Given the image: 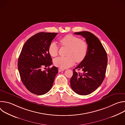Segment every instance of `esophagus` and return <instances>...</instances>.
I'll return each instance as SVG.
<instances>
[{
	"mask_svg": "<svg viewBox=\"0 0 125 125\" xmlns=\"http://www.w3.org/2000/svg\"><path fill=\"white\" fill-rule=\"evenodd\" d=\"M65 70L63 69H61V68H59L58 69V71L59 72H62V71H64Z\"/></svg>",
	"mask_w": 125,
	"mask_h": 125,
	"instance_id": "34e87169",
	"label": "esophagus"
}]
</instances>
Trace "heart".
Listing matches in <instances>:
<instances>
[{"instance_id": "1", "label": "heart", "mask_w": 125, "mask_h": 125, "mask_svg": "<svg viewBox=\"0 0 125 125\" xmlns=\"http://www.w3.org/2000/svg\"><path fill=\"white\" fill-rule=\"evenodd\" d=\"M59 42L62 45L69 47L66 57H58L54 59V65L61 69H66L72 66L75 60L81 62L86 57L88 45L87 43L81 39L72 34H67L61 38ZM59 46L55 42H52L48 47V52L52 57L58 55Z\"/></svg>"}]
</instances>
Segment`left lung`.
<instances>
[{"mask_svg": "<svg viewBox=\"0 0 125 125\" xmlns=\"http://www.w3.org/2000/svg\"><path fill=\"white\" fill-rule=\"evenodd\" d=\"M85 38L88 45V51L85 58L73 70L70 80L72 90L79 95L91 94L103 82L107 65V55L99 39L91 32H76ZM82 70V73L76 71Z\"/></svg>", "mask_w": 125, "mask_h": 125, "instance_id": "obj_1", "label": "left lung"}]
</instances>
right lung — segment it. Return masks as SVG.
<instances>
[{"label": "right lung", "mask_w": 125, "mask_h": 125, "mask_svg": "<svg viewBox=\"0 0 125 125\" xmlns=\"http://www.w3.org/2000/svg\"><path fill=\"white\" fill-rule=\"evenodd\" d=\"M58 33L41 32L28 39L24 44L18 62L21 81L31 93L41 95L51 88L58 69L52 65L48 47ZM48 69L42 70L43 67ZM46 69V68H45Z\"/></svg>", "instance_id": "right-lung-1"}]
</instances>
